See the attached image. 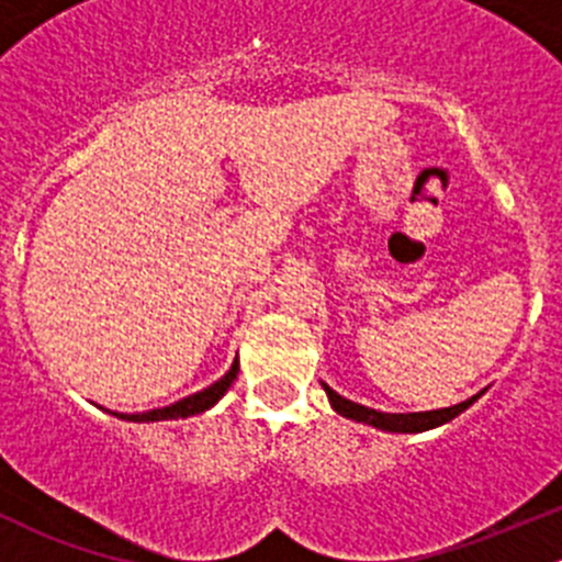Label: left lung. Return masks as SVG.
<instances>
[{"mask_svg":"<svg viewBox=\"0 0 562 562\" xmlns=\"http://www.w3.org/2000/svg\"><path fill=\"white\" fill-rule=\"evenodd\" d=\"M323 391L328 394V402H331V407L339 413V416L353 418V422H364L370 424V427L386 429V432H424V429L440 427V424L451 422V418L459 416V413L468 411V407L481 396L475 394L470 396V400L459 402V405L440 407V411H427V413H381V411H372V407L356 405V402L345 400V396H339L337 391L328 389L326 383H323Z\"/></svg>","mask_w":562,"mask_h":562,"instance_id":"1","label":"left lung"}]
</instances>
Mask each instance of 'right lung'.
I'll return each instance as SVG.
<instances>
[{
    "label": "right lung",
    "instance_id": "right-lung-1",
    "mask_svg": "<svg viewBox=\"0 0 562 562\" xmlns=\"http://www.w3.org/2000/svg\"><path fill=\"white\" fill-rule=\"evenodd\" d=\"M239 375V364L234 361V367H231L228 372H225L223 378H220L217 383H212L209 389L198 391V394H190L184 396V400L173 402V405L168 407H160V411H149V413H135V416H122V413H116L119 418H130V422H166V418H187V416H195V413H203L209 411V407L214 405V402L220 400V396L228 391L231 383H234V378Z\"/></svg>",
    "mask_w": 562,
    "mask_h": 562
}]
</instances>
